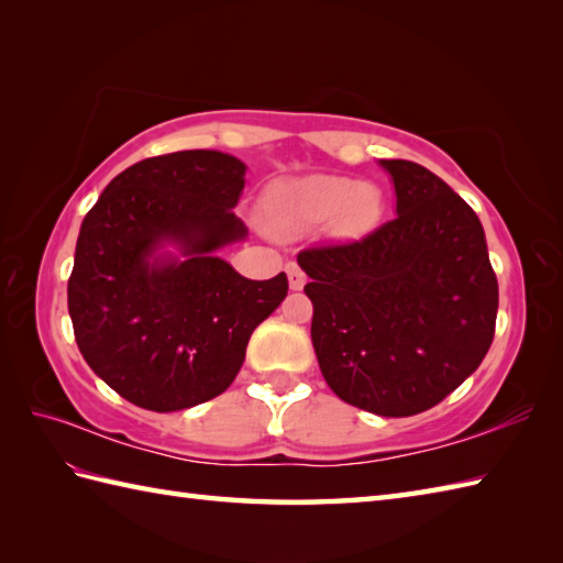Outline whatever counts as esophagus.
<instances>
[{
	"label": "esophagus",
	"instance_id": "esophagus-1",
	"mask_svg": "<svg viewBox=\"0 0 563 563\" xmlns=\"http://www.w3.org/2000/svg\"><path fill=\"white\" fill-rule=\"evenodd\" d=\"M286 274H289V286L294 291H301L303 289V284H306V274L301 272V267L296 265V262H289V265H286Z\"/></svg>",
	"mask_w": 563,
	"mask_h": 563
}]
</instances>
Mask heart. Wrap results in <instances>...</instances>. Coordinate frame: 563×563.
<instances>
[{"label":"heart","instance_id":"obj_1","mask_svg":"<svg viewBox=\"0 0 563 563\" xmlns=\"http://www.w3.org/2000/svg\"><path fill=\"white\" fill-rule=\"evenodd\" d=\"M383 199L376 185L346 176L286 180L267 195V217L277 231L301 233L332 221L340 235H361L378 221Z\"/></svg>","mask_w":563,"mask_h":563}]
</instances>
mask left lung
Masks as SVG:
<instances>
[{
  "label": "left lung",
  "instance_id": "1",
  "mask_svg": "<svg viewBox=\"0 0 563 563\" xmlns=\"http://www.w3.org/2000/svg\"><path fill=\"white\" fill-rule=\"evenodd\" d=\"M395 219L364 241L298 255L313 349L332 393L411 417L470 378L494 340L498 282L472 207L429 168L380 161Z\"/></svg>",
  "mask_w": 563,
  "mask_h": 563
}]
</instances>
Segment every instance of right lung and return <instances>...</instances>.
Here are the masks:
<instances>
[{
  "instance_id": "right-lung-1",
  "label": "right lung",
  "mask_w": 563,
  "mask_h": 563,
  "mask_svg": "<svg viewBox=\"0 0 563 563\" xmlns=\"http://www.w3.org/2000/svg\"><path fill=\"white\" fill-rule=\"evenodd\" d=\"M247 166L214 148L144 158L81 221L67 286L79 352L128 402L178 411L239 376L250 334L289 291L245 279L219 250L247 239L233 214Z\"/></svg>"
}]
</instances>
